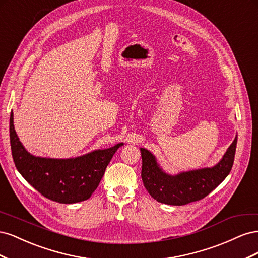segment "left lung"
I'll use <instances>...</instances> for the list:
<instances>
[{
	"mask_svg": "<svg viewBox=\"0 0 258 258\" xmlns=\"http://www.w3.org/2000/svg\"><path fill=\"white\" fill-rule=\"evenodd\" d=\"M237 141L238 136L215 166L183 171L174 175L165 172L155 156L141 147V176L146 190L155 200L170 206H184L205 198L229 174Z\"/></svg>",
	"mask_w": 258,
	"mask_h": 258,
	"instance_id": "obj_1",
	"label": "left lung"
}]
</instances>
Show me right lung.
Returning a JSON list of instances; mask_svg holds the SVG:
<instances>
[{
    "label": "right lung",
    "instance_id": "right-lung-1",
    "mask_svg": "<svg viewBox=\"0 0 258 258\" xmlns=\"http://www.w3.org/2000/svg\"><path fill=\"white\" fill-rule=\"evenodd\" d=\"M12 155L19 173L44 197L59 204H76L90 198L105 169L123 143L96 150L75 158L57 159L30 154L15 131L14 114L10 118Z\"/></svg>",
    "mask_w": 258,
    "mask_h": 258
}]
</instances>
